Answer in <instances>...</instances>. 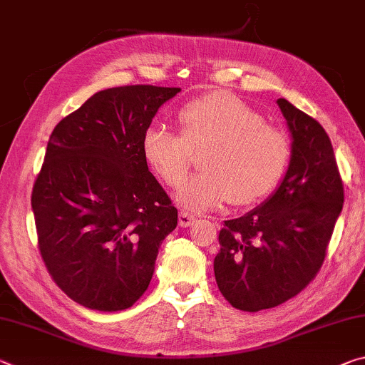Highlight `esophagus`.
<instances>
[{"instance_id": "esophagus-1", "label": "esophagus", "mask_w": 365, "mask_h": 365, "mask_svg": "<svg viewBox=\"0 0 365 365\" xmlns=\"http://www.w3.org/2000/svg\"><path fill=\"white\" fill-rule=\"evenodd\" d=\"M195 222L196 217L188 211H180V214H178V224H180L182 227H190V225H193Z\"/></svg>"}]
</instances>
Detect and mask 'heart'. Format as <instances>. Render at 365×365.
Wrapping results in <instances>:
<instances>
[{
	"label": "heart",
	"mask_w": 365,
	"mask_h": 365,
	"mask_svg": "<svg viewBox=\"0 0 365 365\" xmlns=\"http://www.w3.org/2000/svg\"><path fill=\"white\" fill-rule=\"evenodd\" d=\"M180 135L149 126L143 158L167 187L180 188L203 151V172L178 193L190 211H206L230 200L248 206L266 198L281 182L291 159L286 133L266 123L255 108L230 92L216 91L190 101L177 115Z\"/></svg>",
	"instance_id": "b5f03b06"
}]
</instances>
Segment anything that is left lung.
Returning a JSON list of instances; mask_svg holds the SVG:
<instances>
[{
    "label": "left lung",
    "instance_id": "1",
    "mask_svg": "<svg viewBox=\"0 0 365 365\" xmlns=\"http://www.w3.org/2000/svg\"><path fill=\"white\" fill-rule=\"evenodd\" d=\"M277 106L292 133L284 180L263 206L224 222L214 258L219 291L244 312L277 307L314 281L344 201L327 131L286 99Z\"/></svg>",
    "mask_w": 365,
    "mask_h": 365
}]
</instances>
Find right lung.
I'll return each instance as SVG.
<instances>
[{
  "label": "right lung",
  "mask_w": 365,
  "mask_h": 365,
  "mask_svg": "<svg viewBox=\"0 0 365 365\" xmlns=\"http://www.w3.org/2000/svg\"><path fill=\"white\" fill-rule=\"evenodd\" d=\"M178 88L121 86L89 97L51 131L32 188L37 245L56 286L84 307L130 309L177 227L141 141Z\"/></svg>",
  "instance_id": "add662e5"
}]
</instances>
